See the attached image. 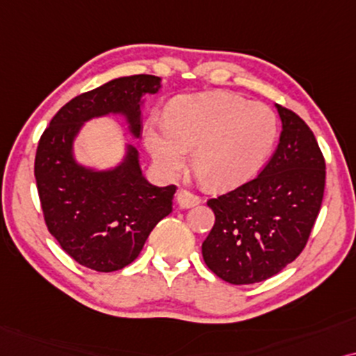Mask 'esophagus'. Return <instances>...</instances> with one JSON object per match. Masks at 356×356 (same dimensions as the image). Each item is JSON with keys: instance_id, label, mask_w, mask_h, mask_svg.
Wrapping results in <instances>:
<instances>
[{"instance_id": "esophagus-1", "label": "esophagus", "mask_w": 356, "mask_h": 356, "mask_svg": "<svg viewBox=\"0 0 356 356\" xmlns=\"http://www.w3.org/2000/svg\"><path fill=\"white\" fill-rule=\"evenodd\" d=\"M175 202H177V205L181 208H192L200 203V198L187 191H179L177 195H175Z\"/></svg>"}]
</instances>
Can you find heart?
Here are the masks:
<instances>
[{"mask_svg": "<svg viewBox=\"0 0 356 356\" xmlns=\"http://www.w3.org/2000/svg\"><path fill=\"white\" fill-rule=\"evenodd\" d=\"M277 135V115L265 104L229 92H200L175 97L164 123L148 122L145 141L165 175L181 172L193 149L192 165L200 181L226 191L262 168Z\"/></svg>", "mask_w": 356, "mask_h": 356, "instance_id": "1", "label": "heart"}]
</instances>
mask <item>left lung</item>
Here are the masks:
<instances>
[{"instance_id":"left-lung-1","label":"left lung","mask_w":356,"mask_h":356,"mask_svg":"<svg viewBox=\"0 0 356 356\" xmlns=\"http://www.w3.org/2000/svg\"><path fill=\"white\" fill-rule=\"evenodd\" d=\"M280 143L254 181L208 200L215 213L202 255L208 268L233 285L264 282L305 249L319 215L325 161L309 127L278 106Z\"/></svg>"}]
</instances>
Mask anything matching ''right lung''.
Segmentation results:
<instances>
[{"instance_id":"obj_1","label":"right lung","mask_w":356,"mask_h":356,"mask_svg":"<svg viewBox=\"0 0 356 356\" xmlns=\"http://www.w3.org/2000/svg\"><path fill=\"white\" fill-rule=\"evenodd\" d=\"M159 89L158 76L112 79L65 104L37 146L34 174L47 227L70 257L96 272H115L138 257L153 227L172 211L175 186L146 181L134 145H125L117 165L97 169L76 159L74 141L84 123L107 115L123 117L138 140L145 96Z\"/></svg>"}]
</instances>
